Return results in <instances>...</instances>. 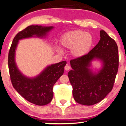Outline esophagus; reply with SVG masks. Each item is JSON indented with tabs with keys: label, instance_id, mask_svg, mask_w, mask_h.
<instances>
[{
	"label": "esophagus",
	"instance_id": "1",
	"mask_svg": "<svg viewBox=\"0 0 126 126\" xmlns=\"http://www.w3.org/2000/svg\"><path fill=\"white\" fill-rule=\"evenodd\" d=\"M70 69V66H69V65H67V64H66V65L65 66V67H64V69H65L66 70H69Z\"/></svg>",
	"mask_w": 126,
	"mask_h": 126
}]
</instances>
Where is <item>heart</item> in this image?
I'll return each mask as SVG.
<instances>
[{
  "instance_id": "b5f03b06",
  "label": "heart",
  "mask_w": 126,
  "mask_h": 126,
  "mask_svg": "<svg viewBox=\"0 0 126 126\" xmlns=\"http://www.w3.org/2000/svg\"><path fill=\"white\" fill-rule=\"evenodd\" d=\"M60 44L63 47L72 49L73 56L81 57L89 52L93 44V38L90 33L77 30L69 32L60 39Z\"/></svg>"
}]
</instances>
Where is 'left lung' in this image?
Wrapping results in <instances>:
<instances>
[{"label": "left lung", "mask_w": 126, "mask_h": 126, "mask_svg": "<svg viewBox=\"0 0 126 126\" xmlns=\"http://www.w3.org/2000/svg\"><path fill=\"white\" fill-rule=\"evenodd\" d=\"M100 41L90 51L70 61L72 70L67 76L72 86L73 96L77 103L84 105H93L103 100L112 90L118 72V46L104 30H100ZM94 58L104 63L98 74H93L88 68Z\"/></svg>", "instance_id": "obj_1"}]
</instances>
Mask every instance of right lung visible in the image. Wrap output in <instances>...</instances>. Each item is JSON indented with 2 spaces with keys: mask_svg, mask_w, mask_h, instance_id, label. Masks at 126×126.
Instances as JSON below:
<instances>
[{
  "mask_svg": "<svg viewBox=\"0 0 126 126\" xmlns=\"http://www.w3.org/2000/svg\"><path fill=\"white\" fill-rule=\"evenodd\" d=\"M52 27L29 26L19 32L14 38L8 54V68L13 87L27 101L37 105H45L51 101L53 86L63 74L66 61L47 67L39 75L34 78H26L19 71L15 63V51L20 39L35 35L45 36Z\"/></svg>",
  "mask_w": 126,
  "mask_h": 126,
  "instance_id": "add662e5",
  "label": "right lung"
}]
</instances>
